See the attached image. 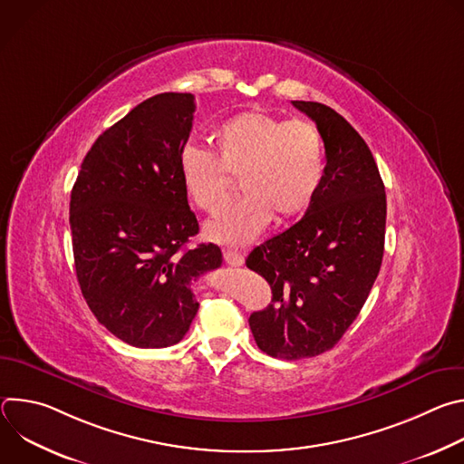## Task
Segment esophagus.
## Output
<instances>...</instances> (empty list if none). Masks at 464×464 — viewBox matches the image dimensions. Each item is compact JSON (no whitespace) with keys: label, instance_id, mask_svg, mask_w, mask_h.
Here are the masks:
<instances>
[{"label":"esophagus","instance_id":"obj_1","mask_svg":"<svg viewBox=\"0 0 464 464\" xmlns=\"http://www.w3.org/2000/svg\"><path fill=\"white\" fill-rule=\"evenodd\" d=\"M224 260L229 264V266H242V264H244V256L235 249H226L224 251Z\"/></svg>","mask_w":464,"mask_h":464}]
</instances>
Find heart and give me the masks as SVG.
<instances>
[{
  "instance_id": "b5f03b06",
  "label": "heart",
  "mask_w": 464,
  "mask_h": 464,
  "mask_svg": "<svg viewBox=\"0 0 464 464\" xmlns=\"http://www.w3.org/2000/svg\"><path fill=\"white\" fill-rule=\"evenodd\" d=\"M215 143L217 156L190 143L179 152V178L198 209L218 211L231 192L228 176L242 181V200L206 224L209 240L244 246L274 218L288 222L312 206L324 174V143L314 122L251 110L222 122Z\"/></svg>"
}]
</instances>
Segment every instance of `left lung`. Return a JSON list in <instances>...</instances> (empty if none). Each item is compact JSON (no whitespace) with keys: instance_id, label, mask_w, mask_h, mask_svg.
<instances>
[{"instance_id":"8db88e82","label":"left lung","mask_w":464,"mask_h":464,"mask_svg":"<svg viewBox=\"0 0 464 464\" xmlns=\"http://www.w3.org/2000/svg\"><path fill=\"white\" fill-rule=\"evenodd\" d=\"M319 128L324 174L304 217L256 246L246 266L270 283L272 304L249 315L262 353L303 360L333 349L378 277L385 187L358 131L333 108L292 101Z\"/></svg>"}]
</instances>
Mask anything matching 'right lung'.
Here are the masks:
<instances>
[{
  "mask_svg": "<svg viewBox=\"0 0 464 464\" xmlns=\"http://www.w3.org/2000/svg\"><path fill=\"white\" fill-rule=\"evenodd\" d=\"M192 93H160L110 126L86 154L70 224L82 295L101 324L131 347L178 343L198 312L190 283L220 268L198 235L179 178Z\"/></svg>",
  "mask_w": 464,
  "mask_h": 464,
  "instance_id": "right-lung-1",
  "label": "right lung"
}]
</instances>
